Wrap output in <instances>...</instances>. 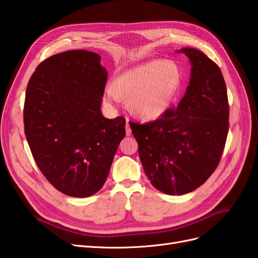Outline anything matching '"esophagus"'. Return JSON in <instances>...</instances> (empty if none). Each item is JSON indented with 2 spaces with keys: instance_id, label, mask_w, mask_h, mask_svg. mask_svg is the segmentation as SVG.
Masks as SVG:
<instances>
[{
  "instance_id": "1",
  "label": "esophagus",
  "mask_w": 258,
  "mask_h": 258,
  "mask_svg": "<svg viewBox=\"0 0 258 258\" xmlns=\"http://www.w3.org/2000/svg\"><path fill=\"white\" fill-rule=\"evenodd\" d=\"M126 135H127V136H130V135H131V128H130V126H129L128 120H127V124H126Z\"/></svg>"
}]
</instances>
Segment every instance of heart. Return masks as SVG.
I'll list each match as a JSON object with an SVG mask.
<instances>
[{"instance_id": "heart-1", "label": "heart", "mask_w": 258, "mask_h": 258, "mask_svg": "<svg viewBox=\"0 0 258 258\" xmlns=\"http://www.w3.org/2000/svg\"><path fill=\"white\" fill-rule=\"evenodd\" d=\"M182 81V71L175 62L151 60L117 76L105 87L103 100L113 108L121 99H126L132 115L143 120H154L172 105Z\"/></svg>"}]
</instances>
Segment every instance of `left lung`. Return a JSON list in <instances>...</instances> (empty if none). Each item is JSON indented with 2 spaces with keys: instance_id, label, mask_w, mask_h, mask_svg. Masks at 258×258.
Returning <instances> with one entry per match:
<instances>
[{
  "instance_id": "obj_1",
  "label": "left lung",
  "mask_w": 258,
  "mask_h": 258,
  "mask_svg": "<svg viewBox=\"0 0 258 258\" xmlns=\"http://www.w3.org/2000/svg\"><path fill=\"white\" fill-rule=\"evenodd\" d=\"M177 52L191 64L189 85L177 106L152 122H129L146 176L156 189L172 196L197 189L214 172L229 127L220 68L196 48Z\"/></svg>"
}]
</instances>
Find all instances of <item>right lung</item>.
I'll list each match as a JSON object with an SVG mask.
<instances>
[{
	"label": "right lung",
	"instance_id": "add662e5",
	"mask_svg": "<svg viewBox=\"0 0 258 258\" xmlns=\"http://www.w3.org/2000/svg\"><path fill=\"white\" fill-rule=\"evenodd\" d=\"M98 53L77 49L38 64L26 90L23 122L41 172L67 196H92L104 185L126 135V119L101 112L107 72Z\"/></svg>",
	"mask_w": 258,
	"mask_h": 258
}]
</instances>
